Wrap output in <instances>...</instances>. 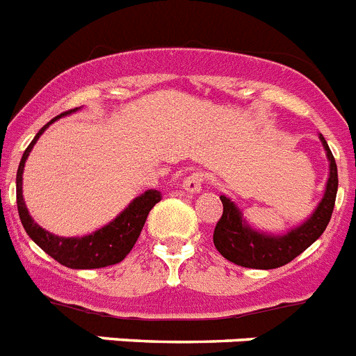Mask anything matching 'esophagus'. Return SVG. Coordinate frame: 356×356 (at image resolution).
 I'll return each mask as SVG.
<instances>
[{
    "instance_id": "esophagus-1",
    "label": "esophagus",
    "mask_w": 356,
    "mask_h": 356,
    "mask_svg": "<svg viewBox=\"0 0 356 356\" xmlns=\"http://www.w3.org/2000/svg\"><path fill=\"white\" fill-rule=\"evenodd\" d=\"M205 184V175L202 171H194L184 178V189L187 193H200Z\"/></svg>"
}]
</instances>
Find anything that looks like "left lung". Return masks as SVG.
Returning a JSON list of instances; mask_svg holds the SVG:
<instances>
[{
	"instance_id": "1",
	"label": "left lung",
	"mask_w": 356,
	"mask_h": 356,
	"mask_svg": "<svg viewBox=\"0 0 356 356\" xmlns=\"http://www.w3.org/2000/svg\"><path fill=\"white\" fill-rule=\"evenodd\" d=\"M321 140L330 160V178L326 184V193L312 218L291 232L284 236H268V234L256 232L243 221L239 209L227 196H220L223 203V214L216 223L212 239H214V247L225 259L245 268H279L300 256L309 245H314L323 236L335 207L339 175H337L335 158L331 154L323 135H321Z\"/></svg>"
}]
</instances>
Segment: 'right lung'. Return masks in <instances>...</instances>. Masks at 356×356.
Segmentation results:
<instances>
[{"label":"right lung","mask_w":356,"mask_h":356,"mask_svg":"<svg viewBox=\"0 0 356 356\" xmlns=\"http://www.w3.org/2000/svg\"><path fill=\"white\" fill-rule=\"evenodd\" d=\"M77 109V108H75ZM75 109H68L65 113L57 115L56 118H51V122L57 118L65 117V115L72 113ZM42 126L39 133L35 135L29 147L25 149V153L21 156L19 167H17L16 176V200H17V212H19V220L25 227L26 234H29L32 241L41 247L50 257L60 263L63 266L68 268H102V266L117 265L124 257L131 252L135 247L136 239L140 236L142 227H144L145 220H147L149 211L160 202V193L158 191H145L138 198L133 200L129 203V207L117 216L113 221L106 227H102L97 232L84 236V238H59L54 234L47 232L41 229L35 221L30 218L29 211H26L25 200H23V193H21V180H23V169H25V162L29 158V153L32 151L33 144L38 142L39 135L50 126Z\"/></svg>","instance_id":"right-lung-1"}]
</instances>
